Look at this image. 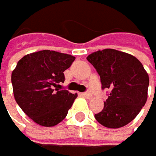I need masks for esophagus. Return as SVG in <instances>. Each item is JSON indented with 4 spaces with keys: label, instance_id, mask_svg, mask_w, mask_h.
I'll return each mask as SVG.
<instances>
[{
    "label": "esophagus",
    "instance_id": "esophagus-1",
    "mask_svg": "<svg viewBox=\"0 0 156 156\" xmlns=\"http://www.w3.org/2000/svg\"><path fill=\"white\" fill-rule=\"evenodd\" d=\"M82 95H83V97H85V98H91V97H92L91 92H85V93L82 94Z\"/></svg>",
    "mask_w": 156,
    "mask_h": 156
}]
</instances>
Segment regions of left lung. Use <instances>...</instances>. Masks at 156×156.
<instances>
[{"mask_svg":"<svg viewBox=\"0 0 156 156\" xmlns=\"http://www.w3.org/2000/svg\"><path fill=\"white\" fill-rule=\"evenodd\" d=\"M87 60L100 75L102 90H109L104 108L95 118L107 128L127 125L147 98L150 79L143 64L135 56L113 49L93 52Z\"/></svg>","mask_w":156,"mask_h":156,"instance_id":"1","label":"left lung"}]
</instances>
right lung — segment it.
<instances>
[{"mask_svg":"<svg viewBox=\"0 0 156 156\" xmlns=\"http://www.w3.org/2000/svg\"><path fill=\"white\" fill-rule=\"evenodd\" d=\"M74 60L70 55L44 50L26 55L17 62L11 73L14 98L34 122L51 127L66 117L77 94L58 88Z\"/></svg>","mask_w":156,"mask_h":156,"instance_id":"right-lung-1","label":"right lung"}]
</instances>
